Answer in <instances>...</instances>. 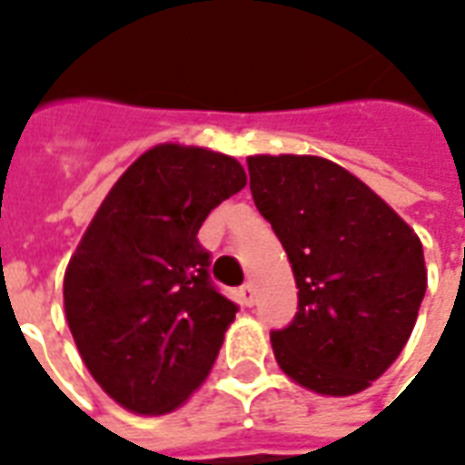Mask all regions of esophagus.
Wrapping results in <instances>:
<instances>
[{
    "label": "esophagus",
    "instance_id": "obj_1",
    "mask_svg": "<svg viewBox=\"0 0 465 465\" xmlns=\"http://www.w3.org/2000/svg\"><path fill=\"white\" fill-rule=\"evenodd\" d=\"M239 295H242V302L243 305H253V298H256V291H253V285L251 283H243L242 288H239Z\"/></svg>",
    "mask_w": 465,
    "mask_h": 465
}]
</instances>
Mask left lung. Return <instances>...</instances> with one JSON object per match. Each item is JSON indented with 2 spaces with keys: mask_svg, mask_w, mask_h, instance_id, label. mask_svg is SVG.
Masks as SVG:
<instances>
[{
  "mask_svg": "<svg viewBox=\"0 0 465 465\" xmlns=\"http://www.w3.org/2000/svg\"><path fill=\"white\" fill-rule=\"evenodd\" d=\"M249 177L298 285L295 318L271 332L278 367L318 394L367 390L404 350L424 301L419 236L364 182L322 157L256 154Z\"/></svg>",
  "mask_w": 465,
  "mask_h": 465,
  "instance_id": "obj_1",
  "label": "left lung"
}]
</instances>
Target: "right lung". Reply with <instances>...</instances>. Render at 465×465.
<instances>
[{"instance_id": "add662e5", "label": "right lung", "mask_w": 465, "mask_h": 465, "mask_svg": "<svg viewBox=\"0 0 465 465\" xmlns=\"http://www.w3.org/2000/svg\"><path fill=\"white\" fill-rule=\"evenodd\" d=\"M246 187L233 157L157 145L120 177L68 261L64 305L75 347L105 394L167 414L212 370L239 305L212 283L197 233Z\"/></svg>"}]
</instances>
